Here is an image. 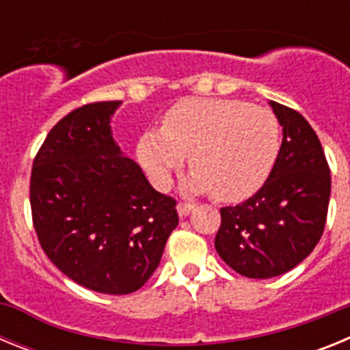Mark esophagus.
Here are the masks:
<instances>
[{
	"label": "esophagus",
	"instance_id": "obj_1",
	"mask_svg": "<svg viewBox=\"0 0 350 350\" xmlns=\"http://www.w3.org/2000/svg\"><path fill=\"white\" fill-rule=\"evenodd\" d=\"M193 208H194L193 203H178V205H177L178 217H187V215L193 212Z\"/></svg>",
	"mask_w": 350,
	"mask_h": 350
}]
</instances>
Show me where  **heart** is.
<instances>
[{"label":"heart","instance_id":"b5f03b06","mask_svg":"<svg viewBox=\"0 0 350 350\" xmlns=\"http://www.w3.org/2000/svg\"><path fill=\"white\" fill-rule=\"evenodd\" d=\"M280 148V126L268 108L240 100H182L163 119V129L140 137L137 157L148 178L166 187L189 156L187 193L212 191L219 202H243L270 175Z\"/></svg>","mask_w":350,"mask_h":350}]
</instances>
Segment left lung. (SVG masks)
<instances>
[{
	"mask_svg": "<svg viewBox=\"0 0 350 350\" xmlns=\"http://www.w3.org/2000/svg\"><path fill=\"white\" fill-rule=\"evenodd\" d=\"M282 145L261 189L221 208L215 250L237 273L271 279L298 267L323 237L332 177L321 142L305 117L268 101Z\"/></svg>",
	"mask_w": 350,
	"mask_h": 350,
	"instance_id": "obj_1",
	"label": "left lung"
}]
</instances>
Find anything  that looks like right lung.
I'll return each mask as SVG.
<instances>
[{"label": "right lung", "instance_id": "1", "mask_svg": "<svg viewBox=\"0 0 350 350\" xmlns=\"http://www.w3.org/2000/svg\"><path fill=\"white\" fill-rule=\"evenodd\" d=\"M120 105H83L63 117L31 172L40 245L68 279L103 295L140 289L178 224L175 200L157 193L113 138Z\"/></svg>", "mask_w": 350, "mask_h": 350}]
</instances>
